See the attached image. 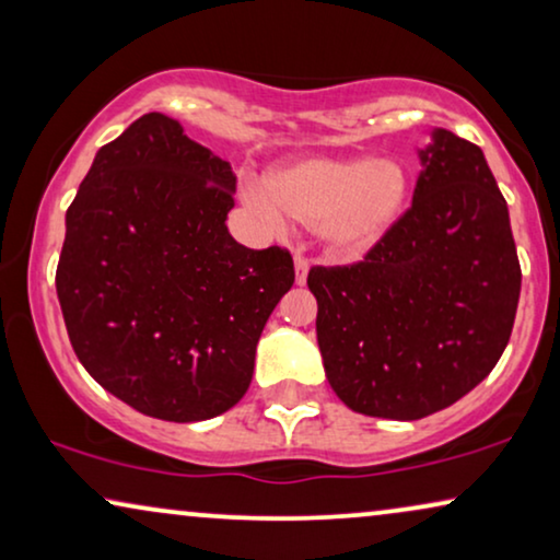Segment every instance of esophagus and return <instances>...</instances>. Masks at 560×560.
<instances>
[{
  "instance_id": "obj_1",
  "label": "esophagus",
  "mask_w": 560,
  "mask_h": 560,
  "mask_svg": "<svg viewBox=\"0 0 560 560\" xmlns=\"http://www.w3.org/2000/svg\"><path fill=\"white\" fill-rule=\"evenodd\" d=\"M308 267H311L308 257L295 255V282H298V285H303L305 278H308Z\"/></svg>"
}]
</instances>
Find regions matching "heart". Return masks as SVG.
Wrapping results in <instances>:
<instances>
[{
  "mask_svg": "<svg viewBox=\"0 0 560 560\" xmlns=\"http://www.w3.org/2000/svg\"><path fill=\"white\" fill-rule=\"evenodd\" d=\"M244 198L270 224L290 217L316 226L339 257H362L400 219L408 173L395 160L305 158L278 167L265 183H244Z\"/></svg>",
  "mask_w": 560,
  "mask_h": 560,
  "instance_id": "heart-1",
  "label": "heart"
}]
</instances>
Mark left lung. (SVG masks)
Here are the masks:
<instances>
[{"label":"left lung","instance_id":"left-lung-1","mask_svg":"<svg viewBox=\"0 0 560 560\" xmlns=\"http://www.w3.org/2000/svg\"><path fill=\"white\" fill-rule=\"evenodd\" d=\"M420 163L410 209L362 262L308 272L326 377L372 418L462 400L500 362L517 313L523 272L485 152L435 129Z\"/></svg>","mask_w":560,"mask_h":560}]
</instances>
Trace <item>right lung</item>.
Wrapping results in <instances>:
<instances>
[{"label":"right lung","mask_w":560,"mask_h":560,"mask_svg":"<svg viewBox=\"0 0 560 560\" xmlns=\"http://www.w3.org/2000/svg\"><path fill=\"white\" fill-rule=\"evenodd\" d=\"M234 188L226 160L150 112L96 152L66 211L56 290L68 339L98 385L150 418L234 408L295 282L288 249L229 234Z\"/></svg>","instance_id":"obj_1"}]
</instances>
